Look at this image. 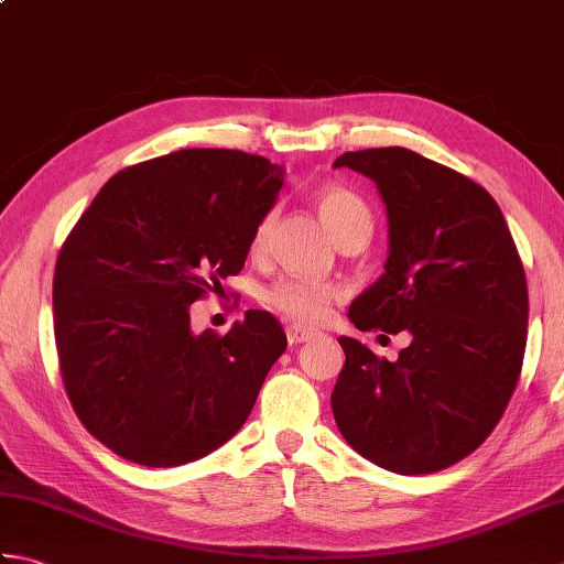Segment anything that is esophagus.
I'll return each instance as SVG.
<instances>
[{"label":"esophagus","mask_w":564,"mask_h":564,"mask_svg":"<svg viewBox=\"0 0 564 564\" xmlns=\"http://www.w3.org/2000/svg\"><path fill=\"white\" fill-rule=\"evenodd\" d=\"M285 334H289L291 344H303L307 339L317 337V329H310V327H303V325H289V327H285Z\"/></svg>","instance_id":"obj_1"}]
</instances>
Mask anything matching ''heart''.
I'll list each match as a JSON object with an SVG mask.
<instances>
[{
	"label": "heart",
	"mask_w": 564,
	"mask_h": 564,
	"mask_svg": "<svg viewBox=\"0 0 564 564\" xmlns=\"http://www.w3.org/2000/svg\"><path fill=\"white\" fill-rule=\"evenodd\" d=\"M315 206L322 223L327 225L332 237H339L346 227H351L361 220H370V210L366 200L354 194L351 188L339 186V184H327L322 186L315 194ZM273 215L267 213L259 220L254 237H251V247L259 249L267 242L269 230H271ZM334 297V289L322 281H307V279H283L263 295L271 307L279 310V313L289 315L297 322H319L327 315L329 301Z\"/></svg>",
	"instance_id": "obj_1"
}]
</instances>
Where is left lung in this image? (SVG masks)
I'll return each mask as SVG.
<instances>
[{"label": "left lung", "instance_id": "8db88e82", "mask_svg": "<svg viewBox=\"0 0 564 564\" xmlns=\"http://www.w3.org/2000/svg\"><path fill=\"white\" fill-rule=\"evenodd\" d=\"M341 166L376 184L388 215L386 271L349 319L412 341L388 361L339 337L334 422L390 473H436L492 434L519 382L529 325L519 251L497 200L448 166L404 148L346 152Z\"/></svg>", "mask_w": 564, "mask_h": 564}]
</instances>
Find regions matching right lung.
I'll return each mask as SVG.
<instances>
[{
  "instance_id": "1",
  "label": "right lung",
  "mask_w": 564,
  "mask_h": 564,
  "mask_svg": "<svg viewBox=\"0 0 564 564\" xmlns=\"http://www.w3.org/2000/svg\"><path fill=\"white\" fill-rule=\"evenodd\" d=\"M285 170L196 148L118 172L55 263L59 370L82 424L126 460L174 467L220 448L289 346L247 310L225 337L191 329L188 305L242 271Z\"/></svg>"
}]
</instances>
